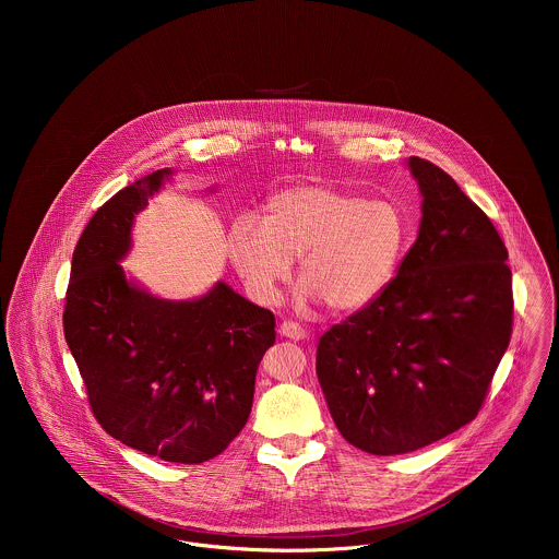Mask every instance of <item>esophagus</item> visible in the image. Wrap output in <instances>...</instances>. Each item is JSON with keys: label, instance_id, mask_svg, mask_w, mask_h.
Listing matches in <instances>:
<instances>
[{"label": "esophagus", "instance_id": "1", "mask_svg": "<svg viewBox=\"0 0 559 559\" xmlns=\"http://www.w3.org/2000/svg\"><path fill=\"white\" fill-rule=\"evenodd\" d=\"M280 335L288 337V340H304L306 337V329L293 320H284L280 324Z\"/></svg>", "mask_w": 559, "mask_h": 559}]
</instances>
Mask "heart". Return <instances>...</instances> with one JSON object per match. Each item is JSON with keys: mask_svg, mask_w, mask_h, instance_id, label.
<instances>
[{"mask_svg": "<svg viewBox=\"0 0 559 559\" xmlns=\"http://www.w3.org/2000/svg\"><path fill=\"white\" fill-rule=\"evenodd\" d=\"M408 239L411 224L396 202L299 185L271 195L262 219L239 215L226 230V253L258 304H277L299 258L297 299L353 312L392 282Z\"/></svg>", "mask_w": 559, "mask_h": 559, "instance_id": "obj_1", "label": "heart"}]
</instances>
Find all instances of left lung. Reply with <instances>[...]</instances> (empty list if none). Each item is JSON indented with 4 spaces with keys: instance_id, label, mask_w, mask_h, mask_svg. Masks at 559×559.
Masks as SVG:
<instances>
[{
    "instance_id": "8db88e82",
    "label": "left lung",
    "mask_w": 559,
    "mask_h": 559,
    "mask_svg": "<svg viewBox=\"0 0 559 559\" xmlns=\"http://www.w3.org/2000/svg\"><path fill=\"white\" fill-rule=\"evenodd\" d=\"M406 165L424 198L417 240L383 293L322 333L317 350L337 430L377 456L469 424L512 335V273L495 226L441 167Z\"/></svg>"
}]
</instances>
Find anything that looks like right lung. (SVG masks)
I'll return each instance as SVG.
<instances>
[{
    "label": "right lung",
    "instance_id": "1",
    "mask_svg": "<svg viewBox=\"0 0 559 559\" xmlns=\"http://www.w3.org/2000/svg\"><path fill=\"white\" fill-rule=\"evenodd\" d=\"M171 169L107 200L78 240L64 335L98 424L124 445L198 465L239 435L275 317L217 282L204 297L167 301L127 280L135 215Z\"/></svg>",
    "mask_w": 559,
    "mask_h": 559
}]
</instances>
